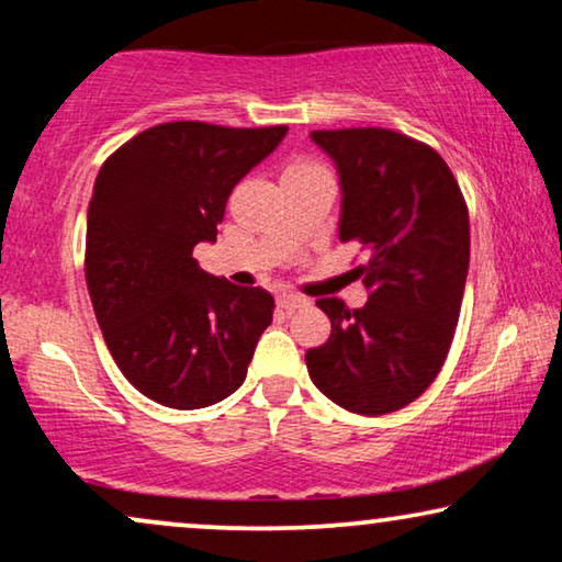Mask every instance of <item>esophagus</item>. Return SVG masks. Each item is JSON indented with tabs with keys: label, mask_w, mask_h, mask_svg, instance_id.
<instances>
[{
	"label": "esophagus",
	"mask_w": 562,
	"mask_h": 562,
	"mask_svg": "<svg viewBox=\"0 0 562 562\" xmlns=\"http://www.w3.org/2000/svg\"><path fill=\"white\" fill-rule=\"evenodd\" d=\"M276 304H279L281 310L294 312V310H302V306L310 304V299L299 296V294H291V291H281V294L276 296Z\"/></svg>",
	"instance_id": "1"
}]
</instances>
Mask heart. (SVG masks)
Wrapping results in <instances>:
<instances>
[{"label":"heart","instance_id":"heart-1","mask_svg":"<svg viewBox=\"0 0 562 562\" xmlns=\"http://www.w3.org/2000/svg\"><path fill=\"white\" fill-rule=\"evenodd\" d=\"M314 168H322L317 164H310V160H302V164H294L289 171H314Z\"/></svg>","mask_w":562,"mask_h":562}]
</instances>
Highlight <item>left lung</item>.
<instances>
[{
	"instance_id": "8db88e82",
	"label": "left lung",
	"mask_w": 562,
	"mask_h": 562,
	"mask_svg": "<svg viewBox=\"0 0 562 562\" xmlns=\"http://www.w3.org/2000/svg\"><path fill=\"white\" fill-rule=\"evenodd\" d=\"M312 140L340 176V240L368 252V302L319 299L333 333L306 350V368L337 406L379 417L425 394L448 358L471 260L468 206L448 164L394 130H314Z\"/></svg>"
}]
</instances>
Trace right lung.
I'll return each instance as SVG.
<instances>
[{"label":"right lung","mask_w":562,"mask_h":562,"mask_svg":"<svg viewBox=\"0 0 562 562\" xmlns=\"http://www.w3.org/2000/svg\"><path fill=\"white\" fill-rule=\"evenodd\" d=\"M286 125L164 122L99 168L87 214V286L125 379L171 409H202L243 386L273 296L199 268L227 196L279 148Z\"/></svg>","instance_id":"add662e5"}]
</instances>
